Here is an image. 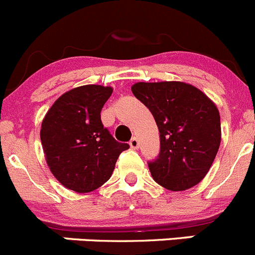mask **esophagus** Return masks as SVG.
Returning <instances> with one entry per match:
<instances>
[{"label": "esophagus", "mask_w": 255, "mask_h": 255, "mask_svg": "<svg viewBox=\"0 0 255 255\" xmlns=\"http://www.w3.org/2000/svg\"><path fill=\"white\" fill-rule=\"evenodd\" d=\"M138 144H139L138 139H137L136 137H132V139L129 141L130 148H134V150H136V148H138Z\"/></svg>", "instance_id": "1"}]
</instances>
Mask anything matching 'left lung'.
Returning <instances> with one entry per match:
<instances>
[{
  "label": "left lung",
  "instance_id": "8db88e82",
  "mask_svg": "<svg viewBox=\"0 0 255 255\" xmlns=\"http://www.w3.org/2000/svg\"><path fill=\"white\" fill-rule=\"evenodd\" d=\"M133 95L152 113L160 132V153L148 162L153 180L169 190L198 184L210 170L221 142L215 103L180 81L137 82Z\"/></svg>",
  "mask_w": 255,
  "mask_h": 255
}]
</instances>
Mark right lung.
Returning <instances> with one entry per match:
<instances>
[{"label": "right lung", "mask_w": 255, "mask_h": 255, "mask_svg": "<svg viewBox=\"0 0 255 255\" xmlns=\"http://www.w3.org/2000/svg\"><path fill=\"white\" fill-rule=\"evenodd\" d=\"M113 89L84 85L61 95L42 122L40 139L50 171L63 187L88 193L113 174L128 143L116 141L103 126L102 112Z\"/></svg>", "instance_id": "1"}]
</instances>
